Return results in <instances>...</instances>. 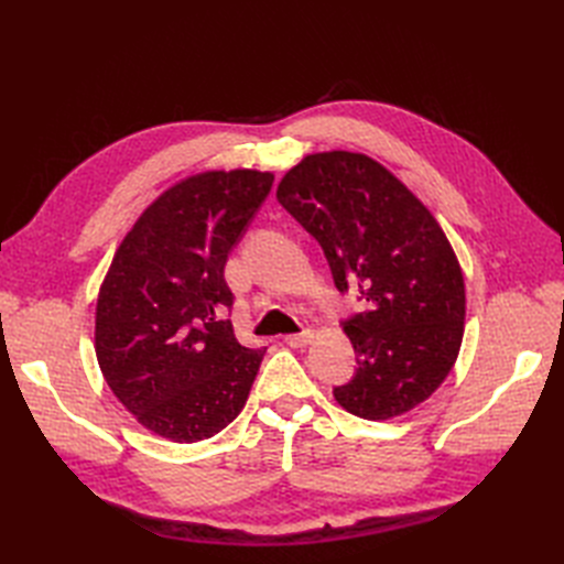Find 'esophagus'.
Here are the masks:
<instances>
[{
  "label": "esophagus",
  "instance_id": "obj_1",
  "mask_svg": "<svg viewBox=\"0 0 564 564\" xmlns=\"http://www.w3.org/2000/svg\"><path fill=\"white\" fill-rule=\"evenodd\" d=\"M313 336H315V332L313 329H303V332H299V334H289V336H284V340L292 348H303V346H308L311 340H313Z\"/></svg>",
  "mask_w": 564,
  "mask_h": 564
}]
</instances>
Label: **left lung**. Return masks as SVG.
I'll return each instance as SVG.
<instances>
[{
	"label": "left lung",
	"mask_w": 564,
	"mask_h": 564,
	"mask_svg": "<svg viewBox=\"0 0 564 564\" xmlns=\"http://www.w3.org/2000/svg\"><path fill=\"white\" fill-rule=\"evenodd\" d=\"M278 199L319 242L340 294L355 377L334 388L346 412L386 421L431 398L464 338V275L433 214L386 166L357 152L308 155Z\"/></svg>",
	"instance_id": "obj_1"
}]
</instances>
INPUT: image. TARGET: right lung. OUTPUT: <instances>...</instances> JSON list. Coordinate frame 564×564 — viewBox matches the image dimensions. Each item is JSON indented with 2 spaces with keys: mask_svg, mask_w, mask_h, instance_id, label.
<instances>
[{
  "mask_svg": "<svg viewBox=\"0 0 564 564\" xmlns=\"http://www.w3.org/2000/svg\"><path fill=\"white\" fill-rule=\"evenodd\" d=\"M270 187L272 174L251 169L185 178L115 253L96 303V357L115 398L155 435L207 440L242 412L265 348L235 338L224 270Z\"/></svg>",
  "mask_w": 564,
  "mask_h": 564,
  "instance_id": "add662e5",
  "label": "right lung"
}]
</instances>
